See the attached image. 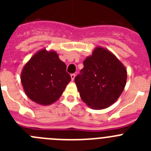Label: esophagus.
Returning <instances> with one entry per match:
<instances>
[{
  "label": "esophagus",
  "mask_w": 151,
  "mask_h": 151,
  "mask_svg": "<svg viewBox=\"0 0 151 151\" xmlns=\"http://www.w3.org/2000/svg\"><path fill=\"white\" fill-rule=\"evenodd\" d=\"M71 76L72 81H73V80L75 79V77H76V75H75V74H72L71 76Z\"/></svg>",
  "instance_id": "obj_1"
}]
</instances>
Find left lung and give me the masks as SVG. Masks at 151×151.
<instances>
[{
  "label": "left lung",
  "instance_id": "obj_1",
  "mask_svg": "<svg viewBox=\"0 0 151 151\" xmlns=\"http://www.w3.org/2000/svg\"><path fill=\"white\" fill-rule=\"evenodd\" d=\"M83 64L81 75L75 78L82 101L93 110L110 106L125 88V66L111 51L101 46L96 47Z\"/></svg>",
  "mask_w": 151,
  "mask_h": 151
}]
</instances>
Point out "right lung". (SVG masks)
<instances>
[{
  "label": "right lung",
  "mask_w": 151,
  "mask_h": 151,
  "mask_svg": "<svg viewBox=\"0 0 151 151\" xmlns=\"http://www.w3.org/2000/svg\"><path fill=\"white\" fill-rule=\"evenodd\" d=\"M20 78L27 97L43 106L56 102L71 81L65 63L57 52L46 48L36 52L25 64Z\"/></svg>",
  "instance_id": "right-lung-1"
}]
</instances>
